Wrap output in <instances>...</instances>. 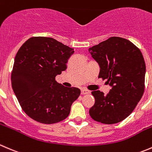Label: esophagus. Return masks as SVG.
I'll return each instance as SVG.
<instances>
[{
	"mask_svg": "<svg viewBox=\"0 0 152 152\" xmlns=\"http://www.w3.org/2000/svg\"><path fill=\"white\" fill-rule=\"evenodd\" d=\"M90 91L86 89V88H82L81 89V94L84 95V94H89Z\"/></svg>",
	"mask_w": 152,
	"mask_h": 152,
	"instance_id": "34e87169",
	"label": "esophagus"
}]
</instances>
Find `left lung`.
Here are the masks:
<instances>
[{"label":"left lung","instance_id":"1","mask_svg":"<svg viewBox=\"0 0 152 152\" xmlns=\"http://www.w3.org/2000/svg\"><path fill=\"white\" fill-rule=\"evenodd\" d=\"M100 66L98 77L106 79L112 88L106 95L91 91L95 103L89 109L91 118L105 124L124 121L142 98L145 88V64L140 50L120 37H112L88 49Z\"/></svg>","mask_w":152,"mask_h":152}]
</instances>
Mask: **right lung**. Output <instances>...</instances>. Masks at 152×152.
<instances>
[{
    "instance_id": "obj_1",
    "label": "right lung",
    "mask_w": 152,
    "mask_h": 152,
    "mask_svg": "<svg viewBox=\"0 0 152 152\" xmlns=\"http://www.w3.org/2000/svg\"><path fill=\"white\" fill-rule=\"evenodd\" d=\"M74 52V49L47 37H30L19 49L12 72V86L22 109L31 119L52 124L69 116L80 90L64 86L55 77L66 69Z\"/></svg>"
}]
</instances>
